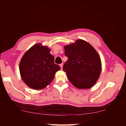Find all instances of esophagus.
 Listing matches in <instances>:
<instances>
[{"label": "esophagus", "instance_id": "34e87169", "mask_svg": "<svg viewBox=\"0 0 126 126\" xmlns=\"http://www.w3.org/2000/svg\"><path fill=\"white\" fill-rule=\"evenodd\" d=\"M60 66L61 67V69H63V63H61V64H60Z\"/></svg>", "mask_w": 126, "mask_h": 126}]
</instances>
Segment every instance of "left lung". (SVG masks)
Segmentation results:
<instances>
[{
	"label": "left lung",
	"mask_w": 126,
	"mask_h": 126,
	"mask_svg": "<svg viewBox=\"0 0 126 126\" xmlns=\"http://www.w3.org/2000/svg\"><path fill=\"white\" fill-rule=\"evenodd\" d=\"M68 57L63 66V71L75 87L89 89L100 77L102 64L98 52L91 44L82 39L64 46Z\"/></svg>",
	"instance_id": "8db88e82"
}]
</instances>
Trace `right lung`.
<instances>
[{
  "label": "right lung",
  "instance_id": "right-lung-1",
  "mask_svg": "<svg viewBox=\"0 0 126 126\" xmlns=\"http://www.w3.org/2000/svg\"><path fill=\"white\" fill-rule=\"evenodd\" d=\"M50 49L41 44L31 47L22 57L19 70L22 80L28 87L41 90L47 86L54 79L55 73L60 70L54 63V56Z\"/></svg>",
  "mask_w": 126,
  "mask_h": 126
}]
</instances>
